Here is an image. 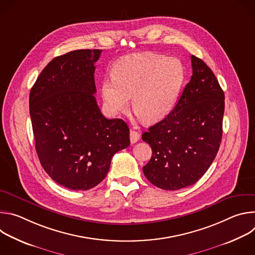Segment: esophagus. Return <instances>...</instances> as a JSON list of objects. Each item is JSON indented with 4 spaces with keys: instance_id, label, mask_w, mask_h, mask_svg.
<instances>
[{
    "instance_id": "obj_1",
    "label": "esophagus",
    "mask_w": 255,
    "mask_h": 255,
    "mask_svg": "<svg viewBox=\"0 0 255 255\" xmlns=\"http://www.w3.org/2000/svg\"><path fill=\"white\" fill-rule=\"evenodd\" d=\"M139 138H140V135H139L138 132H136L134 130L130 131V141H131L132 144L136 143L139 140Z\"/></svg>"
}]
</instances>
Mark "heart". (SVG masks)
<instances>
[{"instance_id":"b5f03b06","label":"heart","mask_w":255,"mask_h":255,"mask_svg":"<svg viewBox=\"0 0 255 255\" xmlns=\"http://www.w3.org/2000/svg\"><path fill=\"white\" fill-rule=\"evenodd\" d=\"M112 78L101 85L107 111L113 116L125 113L132 106L147 124L164 119L176 104L183 89L186 71L177 58L154 53H135L119 59Z\"/></svg>"}]
</instances>
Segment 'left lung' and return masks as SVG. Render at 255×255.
<instances>
[{"label":"left lung","mask_w":255,"mask_h":255,"mask_svg":"<svg viewBox=\"0 0 255 255\" xmlns=\"http://www.w3.org/2000/svg\"><path fill=\"white\" fill-rule=\"evenodd\" d=\"M191 61L193 76L172 111L142 134L152 149L144 175L162 190L196 184L215 159L222 139L224 92L202 59L192 55Z\"/></svg>","instance_id":"obj_1"}]
</instances>
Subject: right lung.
Instances as JSON below:
<instances>
[{
    "instance_id": "add662e5",
    "label": "right lung",
    "mask_w": 255,
    "mask_h": 255,
    "mask_svg": "<svg viewBox=\"0 0 255 255\" xmlns=\"http://www.w3.org/2000/svg\"><path fill=\"white\" fill-rule=\"evenodd\" d=\"M102 50L80 49L53 58L30 91L35 148L44 170L72 191L106 177L113 155L130 145L122 119H107L95 93V62Z\"/></svg>"
}]
</instances>
